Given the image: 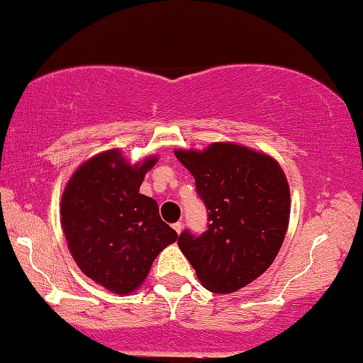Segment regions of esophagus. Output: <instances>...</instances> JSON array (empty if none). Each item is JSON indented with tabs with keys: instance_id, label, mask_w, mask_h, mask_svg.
I'll return each instance as SVG.
<instances>
[{
	"instance_id": "34e87169",
	"label": "esophagus",
	"mask_w": 363,
	"mask_h": 363,
	"mask_svg": "<svg viewBox=\"0 0 363 363\" xmlns=\"http://www.w3.org/2000/svg\"><path fill=\"white\" fill-rule=\"evenodd\" d=\"M174 230L177 231L178 235L182 233V230H183V223L182 222H177V223H174Z\"/></svg>"
}]
</instances>
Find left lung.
Returning a JSON list of instances; mask_svg holds the SVG:
<instances>
[{
    "label": "left lung",
    "instance_id": "left-lung-1",
    "mask_svg": "<svg viewBox=\"0 0 363 363\" xmlns=\"http://www.w3.org/2000/svg\"><path fill=\"white\" fill-rule=\"evenodd\" d=\"M191 172L209 228L183 231L178 247L206 289L228 294L247 286L275 260L289 223V185L277 159L230 141L203 151L175 150Z\"/></svg>",
    "mask_w": 363,
    "mask_h": 363
}]
</instances>
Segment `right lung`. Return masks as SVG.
<instances>
[{
    "label": "right lung",
    "mask_w": 363,
    "mask_h": 363,
    "mask_svg": "<svg viewBox=\"0 0 363 363\" xmlns=\"http://www.w3.org/2000/svg\"><path fill=\"white\" fill-rule=\"evenodd\" d=\"M157 162L132 164L121 150H108L80 164L61 198V227L79 269L114 294L135 293L154 259L177 241L157 203L140 193Z\"/></svg>",
    "instance_id": "1"
}]
</instances>
